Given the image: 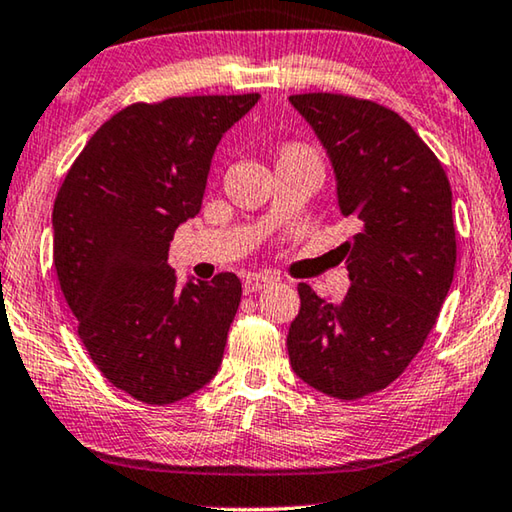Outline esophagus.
Segmentation results:
<instances>
[{
    "label": "esophagus",
    "instance_id": "obj_1",
    "mask_svg": "<svg viewBox=\"0 0 512 512\" xmlns=\"http://www.w3.org/2000/svg\"><path fill=\"white\" fill-rule=\"evenodd\" d=\"M271 282H273V278L264 276V273H248V276L243 278V292L257 294V292H262L266 285H271Z\"/></svg>",
    "mask_w": 512,
    "mask_h": 512
}]
</instances>
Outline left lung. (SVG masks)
<instances>
[{"mask_svg":"<svg viewBox=\"0 0 512 512\" xmlns=\"http://www.w3.org/2000/svg\"><path fill=\"white\" fill-rule=\"evenodd\" d=\"M289 101L329 151L352 287L329 303L301 282L287 352L305 384L338 400L384 391L421 352L451 289L457 243L451 183L398 112L331 91Z\"/></svg>","mask_w":512,"mask_h":512,"instance_id":"1","label":"left lung"}]
</instances>
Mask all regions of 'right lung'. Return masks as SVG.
I'll list each match as a JSON object with an SVG mask.
<instances>
[{
  "mask_svg": "<svg viewBox=\"0 0 512 512\" xmlns=\"http://www.w3.org/2000/svg\"><path fill=\"white\" fill-rule=\"evenodd\" d=\"M259 94L172 96L110 117L59 186L55 269L82 345L119 391L172 404L223 361L241 280L177 287L170 241L195 218L220 137Z\"/></svg>",
  "mask_w": 512,
  "mask_h": 512,
  "instance_id": "obj_1",
  "label": "right lung"
}]
</instances>
